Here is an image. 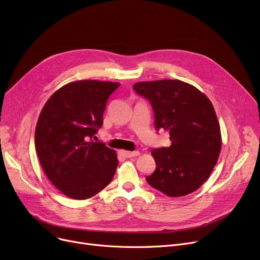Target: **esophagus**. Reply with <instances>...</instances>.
I'll return each instance as SVG.
<instances>
[{
	"label": "esophagus",
	"mask_w": 260,
	"mask_h": 260,
	"mask_svg": "<svg viewBox=\"0 0 260 260\" xmlns=\"http://www.w3.org/2000/svg\"><path fill=\"white\" fill-rule=\"evenodd\" d=\"M139 152L135 151V152H126V151H120V155L125 157V158H132V157H137L139 156Z\"/></svg>",
	"instance_id": "1"
}]
</instances>
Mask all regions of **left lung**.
Masks as SVG:
<instances>
[{
    "instance_id": "1",
    "label": "left lung",
    "mask_w": 260,
    "mask_h": 260,
    "mask_svg": "<svg viewBox=\"0 0 260 260\" xmlns=\"http://www.w3.org/2000/svg\"><path fill=\"white\" fill-rule=\"evenodd\" d=\"M151 103L155 128L170 133L172 145L154 148L156 170L147 183L170 197L195 192L211 175L221 149L215 109L193 85L179 80L138 82L133 86Z\"/></svg>"
}]
</instances>
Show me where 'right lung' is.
Returning a JSON list of instances; mask_svg holds the SVG:
<instances>
[{
	"label": "right lung",
	"mask_w": 260,
	"mask_h": 260,
	"mask_svg": "<svg viewBox=\"0 0 260 260\" xmlns=\"http://www.w3.org/2000/svg\"><path fill=\"white\" fill-rule=\"evenodd\" d=\"M117 82L81 80L54 92L41 112L36 151L50 182L67 197L84 200L111 183L118 166L114 149L90 141L103 124Z\"/></svg>",
	"instance_id": "1"
}]
</instances>
